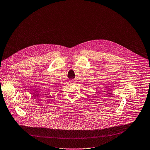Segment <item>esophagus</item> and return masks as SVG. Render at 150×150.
Returning a JSON list of instances; mask_svg holds the SVG:
<instances>
[{
    "label": "esophagus",
    "instance_id": "obj_1",
    "mask_svg": "<svg viewBox=\"0 0 150 150\" xmlns=\"http://www.w3.org/2000/svg\"><path fill=\"white\" fill-rule=\"evenodd\" d=\"M75 79H72V80H71L70 81H69V82H71V83H73V82H75Z\"/></svg>",
    "mask_w": 150,
    "mask_h": 150
}]
</instances>
